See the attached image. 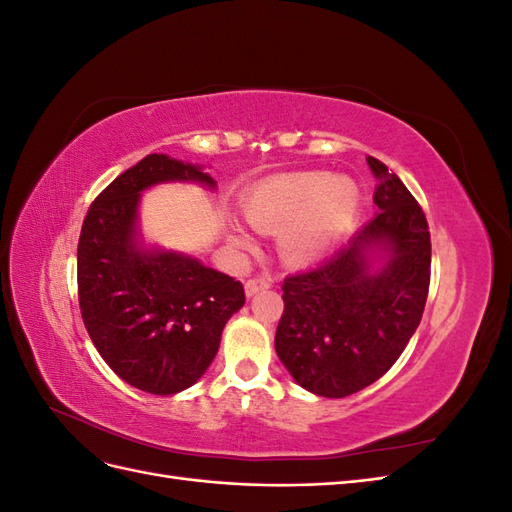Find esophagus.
Instances as JSON below:
<instances>
[{"label": "esophagus", "mask_w": 512, "mask_h": 512, "mask_svg": "<svg viewBox=\"0 0 512 512\" xmlns=\"http://www.w3.org/2000/svg\"><path fill=\"white\" fill-rule=\"evenodd\" d=\"M271 284H269V280H265V277H250V280L245 282V294L247 297H254L256 292H260V290H265V288H269Z\"/></svg>", "instance_id": "esophagus-1"}]
</instances>
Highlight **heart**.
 I'll return each instance as SVG.
<instances>
[{
  "label": "heart",
  "mask_w": 512,
  "mask_h": 512,
  "mask_svg": "<svg viewBox=\"0 0 512 512\" xmlns=\"http://www.w3.org/2000/svg\"><path fill=\"white\" fill-rule=\"evenodd\" d=\"M359 207V190L350 179H333L327 173H299L277 177L247 196L243 211L254 228L277 235V250L288 265H303L327 252ZM230 241L250 250L243 232Z\"/></svg>",
  "instance_id": "1"
}]
</instances>
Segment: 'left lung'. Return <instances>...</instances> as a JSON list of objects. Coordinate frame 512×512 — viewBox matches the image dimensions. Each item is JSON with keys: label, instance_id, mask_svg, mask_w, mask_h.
Returning a JSON list of instances; mask_svg holds the SVG:
<instances>
[{"label": "left lung", "instance_id": "8db88e82", "mask_svg": "<svg viewBox=\"0 0 512 512\" xmlns=\"http://www.w3.org/2000/svg\"><path fill=\"white\" fill-rule=\"evenodd\" d=\"M367 164L378 179L376 218L282 286L275 352L290 376L320 397H348L384 376L421 322L429 292L425 213L389 166L376 158ZM378 249L385 260L376 270Z\"/></svg>", "mask_w": 512, "mask_h": 512}]
</instances>
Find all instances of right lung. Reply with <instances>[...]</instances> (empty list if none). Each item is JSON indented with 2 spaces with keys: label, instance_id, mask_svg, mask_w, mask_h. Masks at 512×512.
I'll return each mask as SVG.
<instances>
[{
  "label": "right lung",
  "instance_id": "obj_1",
  "mask_svg": "<svg viewBox=\"0 0 512 512\" xmlns=\"http://www.w3.org/2000/svg\"><path fill=\"white\" fill-rule=\"evenodd\" d=\"M162 181L215 188L200 166L164 153L143 158L91 203L76 252V280L85 329L106 365L136 389L175 395L205 374L245 292L235 277L196 258L138 245V198Z\"/></svg>",
  "mask_w": 512,
  "mask_h": 512
}]
</instances>
